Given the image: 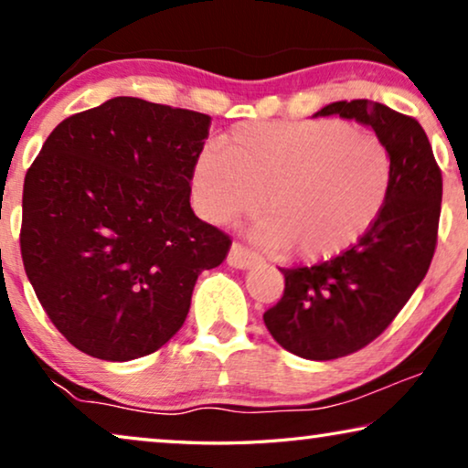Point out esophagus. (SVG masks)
<instances>
[{
    "instance_id": "esophagus-1",
    "label": "esophagus",
    "mask_w": 468,
    "mask_h": 468,
    "mask_svg": "<svg viewBox=\"0 0 468 468\" xmlns=\"http://www.w3.org/2000/svg\"><path fill=\"white\" fill-rule=\"evenodd\" d=\"M258 258L251 251H247L245 247L239 245V242H234L232 249H229L228 253V264L232 268H239V271H245V268H251Z\"/></svg>"
}]
</instances>
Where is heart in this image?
I'll use <instances>...</instances> for the list:
<instances>
[{"label":"heart","instance_id":"obj_1","mask_svg":"<svg viewBox=\"0 0 468 468\" xmlns=\"http://www.w3.org/2000/svg\"><path fill=\"white\" fill-rule=\"evenodd\" d=\"M207 144L191 170L197 213L215 226L260 210L255 245L298 261L332 260L386 208L394 157L373 132L338 119L247 121Z\"/></svg>","mask_w":468,"mask_h":468}]
</instances>
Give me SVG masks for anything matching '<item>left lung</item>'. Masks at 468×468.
<instances>
[{
  "instance_id": "1",
  "label": "left lung",
  "mask_w": 468,
  "mask_h": 468,
  "mask_svg": "<svg viewBox=\"0 0 468 468\" xmlns=\"http://www.w3.org/2000/svg\"><path fill=\"white\" fill-rule=\"evenodd\" d=\"M338 114L373 127L394 157V183L375 226L347 251L303 268H281L285 292L264 324L281 347L306 360H336L373 343L431 268L443 178L413 117L368 100L332 101Z\"/></svg>"
}]
</instances>
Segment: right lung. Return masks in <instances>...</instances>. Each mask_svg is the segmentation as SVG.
Masks as SVG:
<instances>
[{
	"label": "right lung",
	"mask_w": 468,
	"mask_h": 468,
	"mask_svg": "<svg viewBox=\"0 0 468 468\" xmlns=\"http://www.w3.org/2000/svg\"><path fill=\"white\" fill-rule=\"evenodd\" d=\"M210 117L112 98L50 132L25 175L21 255L55 328L108 362L149 356L181 330L228 234L191 210Z\"/></svg>",
	"instance_id": "1"
}]
</instances>
